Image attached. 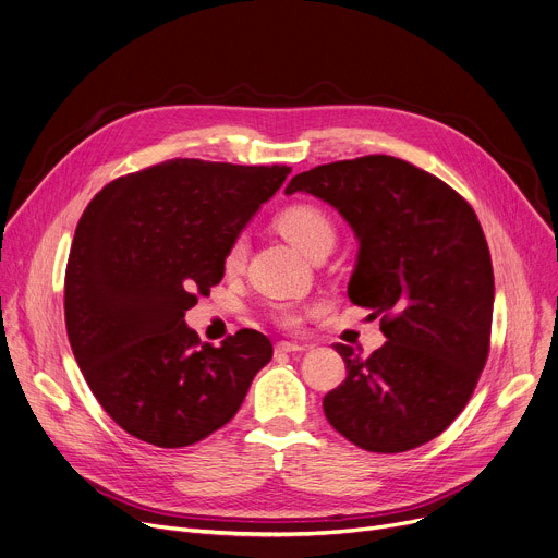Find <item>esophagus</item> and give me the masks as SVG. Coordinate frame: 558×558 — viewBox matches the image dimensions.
<instances>
[{"mask_svg": "<svg viewBox=\"0 0 558 558\" xmlns=\"http://www.w3.org/2000/svg\"><path fill=\"white\" fill-rule=\"evenodd\" d=\"M303 350H307V345H303V343H294V341H278V343H276V353H278V355H287V353H303Z\"/></svg>", "mask_w": 558, "mask_h": 558, "instance_id": "esophagus-1", "label": "esophagus"}]
</instances>
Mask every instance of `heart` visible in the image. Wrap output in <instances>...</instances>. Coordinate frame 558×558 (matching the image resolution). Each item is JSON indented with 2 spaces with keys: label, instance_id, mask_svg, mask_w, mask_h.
Here are the masks:
<instances>
[{
  "label": "heart",
  "instance_id": "1",
  "mask_svg": "<svg viewBox=\"0 0 558 558\" xmlns=\"http://www.w3.org/2000/svg\"><path fill=\"white\" fill-rule=\"evenodd\" d=\"M278 228L284 234V238L301 248L305 255H312L314 251L332 246L335 242V226L330 217L316 208V205L299 203V205H289L287 210L278 215ZM246 257V238L244 234H238L232 238V242L226 248L223 264L228 271H234L240 267ZM276 320L284 328H296L301 324V312L291 305H280L276 310Z\"/></svg>",
  "mask_w": 558,
  "mask_h": 558
}]
</instances>
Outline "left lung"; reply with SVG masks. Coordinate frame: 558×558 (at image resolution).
Wrapping results in <instances>:
<instances>
[{
    "mask_svg": "<svg viewBox=\"0 0 558 558\" xmlns=\"http://www.w3.org/2000/svg\"><path fill=\"white\" fill-rule=\"evenodd\" d=\"M307 192L355 230L348 299L383 316L368 357L335 343L345 379L324 398L328 423L368 452H407L441 434L471 400L490 345L493 264L475 210L436 175L393 156L318 165Z\"/></svg>",
    "mask_w": 558,
    "mask_h": 558,
    "instance_id": "8db88e82",
    "label": "left lung"
}]
</instances>
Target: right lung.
<instances>
[{"label": "right lung", "instance_id": "right-lung-1", "mask_svg": "<svg viewBox=\"0 0 558 558\" xmlns=\"http://www.w3.org/2000/svg\"><path fill=\"white\" fill-rule=\"evenodd\" d=\"M289 171L175 158L87 203L65 271L68 337L106 414L140 441L185 448L210 436L271 362L269 337L244 328L215 348L185 312L221 282L228 244Z\"/></svg>", "mask_w": 558, "mask_h": 558}]
</instances>
